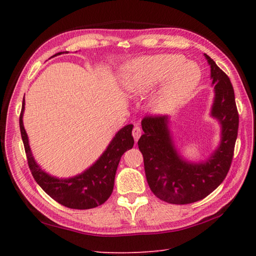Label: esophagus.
Here are the masks:
<instances>
[{"instance_id": "esophagus-1", "label": "esophagus", "mask_w": 256, "mask_h": 256, "mask_svg": "<svg viewBox=\"0 0 256 256\" xmlns=\"http://www.w3.org/2000/svg\"><path fill=\"white\" fill-rule=\"evenodd\" d=\"M132 134H133L134 140H138L140 138V135H142V128H140L138 126V125H135L134 128H133Z\"/></svg>"}]
</instances>
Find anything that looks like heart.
<instances>
[{"label":"heart","instance_id":"heart-1","mask_svg":"<svg viewBox=\"0 0 256 256\" xmlns=\"http://www.w3.org/2000/svg\"><path fill=\"white\" fill-rule=\"evenodd\" d=\"M200 70L186 62L182 55H158L140 59L124 72V86L130 94L146 96L158 88L153 100L157 113H170L192 94L200 80Z\"/></svg>","mask_w":256,"mask_h":256}]
</instances>
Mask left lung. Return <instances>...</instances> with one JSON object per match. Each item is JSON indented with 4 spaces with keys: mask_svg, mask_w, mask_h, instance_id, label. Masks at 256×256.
<instances>
[{
    "mask_svg": "<svg viewBox=\"0 0 256 256\" xmlns=\"http://www.w3.org/2000/svg\"><path fill=\"white\" fill-rule=\"evenodd\" d=\"M216 98L212 116L222 125L219 148L202 164L182 160L174 148L167 116H146L142 120L144 134L138 145L143 154L146 180L157 198L172 204L202 200L224 180L231 167L238 130V113L230 78L208 56Z\"/></svg>",
    "mask_w": 256,
    "mask_h": 256,
    "instance_id": "obj_1",
    "label": "left lung"
}]
</instances>
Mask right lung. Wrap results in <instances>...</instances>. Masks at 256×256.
I'll return each instance as SVG.
<instances>
[{"label":"right lung","mask_w":256,"mask_h":256,"mask_svg":"<svg viewBox=\"0 0 256 256\" xmlns=\"http://www.w3.org/2000/svg\"><path fill=\"white\" fill-rule=\"evenodd\" d=\"M24 104L25 101L23 100L20 114V128L27 162L36 182L50 197L70 209H91L104 204L113 192L114 178L120 160L125 152L134 145L133 125L128 124L120 130L104 153L84 174L69 179H58L42 172L32 158L22 120Z\"/></svg>","instance_id":"add662e5"}]
</instances>
